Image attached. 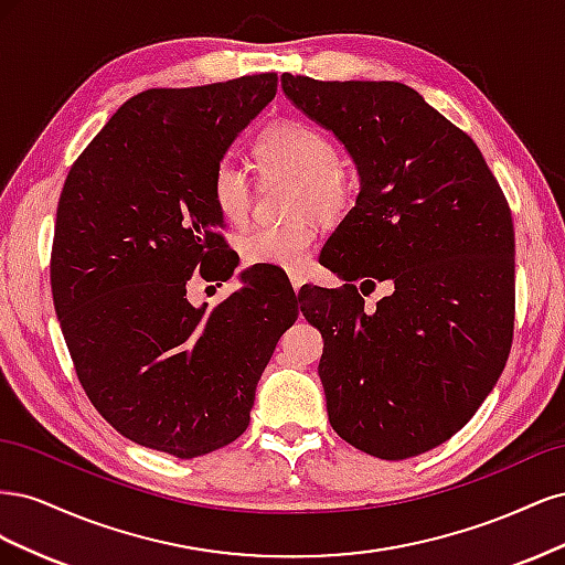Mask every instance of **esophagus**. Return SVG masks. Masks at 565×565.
Returning a JSON list of instances; mask_svg holds the SVG:
<instances>
[{
	"label": "esophagus",
	"instance_id": "esophagus-1",
	"mask_svg": "<svg viewBox=\"0 0 565 565\" xmlns=\"http://www.w3.org/2000/svg\"><path fill=\"white\" fill-rule=\"evenodd\" d=\"M289 280H292V287H295V292L299 295V289H301V285H303V276H289Z\"/></svg>",
	"mask_w": 565,
	"mask_h": 565
}]
</instances>
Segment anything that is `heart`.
Segmentation results:
<instances>
[{
    "mask_svg": "<svg viewBox=\"0 0 565 565\" xmlns=\"http://www.w3.org/2000/svg\"><path fill=\"white\" fill-rule=\"evenodd\" d=\"M254 158L262 172L295 179L292 212L313 214L320 221L344 216L355 198V183L339 164V148L322 129L303 119H278L254 141ZM212 200L228 224H241L252 204V183L245 169L221 160L210 181ZM316 243L309 218L282 226H252L237 235V252L247 266H273L301 273Z\"/></svg>",
    "mask_w": 565,
    "mask_h": 565,
    "instance_id": "1",
    "label": "heart"
}]
</instances>
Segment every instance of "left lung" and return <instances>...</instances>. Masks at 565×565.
<instances>
[{"mask_svg": "<svg viewBox=\"0 0 565 565\" xmlns=\"http://www.w3.org/2000/svg\"><path fill=\"white\" fill-rule=\"evenodd\" d=\"M285 96L334 134L361 191L320 252L341 289L309 287L332 429L407 459L465 426L507 365L514 332V224L481 150L401 82L285 73ZM362 289L388 279L370 312Z\"/></svg>", "mask_w": 565, "mask_h": 565, "instance_id": "1", "label": "left lung"}]
</instances>
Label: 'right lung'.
Listing matches in <instances>:
<instances>
[{"mask_svg": "<svg viewBox=\"0 0 565 565\" xmlns=\"http://www.w3.org/2000/svg\"><path fill=\"white\" fill-rule=\"evenodd\" d=\"M276 89V73L148 89L108 119L65 179L54 309L89 401L143 448L191 459L233 443L299 316L295 292L264 301L249 270L212 311L185 297L195 270L226 282L237 266L210 181Z\"/></svg>", "mask_w": 565, "mask_h": 565, "instance_id": "obj_1", "label": "right lung"}]
</instances>
